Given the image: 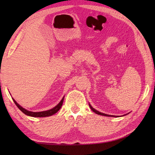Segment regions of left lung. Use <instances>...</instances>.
Returning <instances> with one entry per match:
<instances>
[{"instance_id": "8db88e82", "label": "left lung", "mask_w": 155, "mask_h": 155, "mask_svg": "<svg viewBox=\"0 0 155 155\" xmlns=\"http://www.w3.org/2000/svg\"><path fill=\"white\" fill-rule=\"evenodd\" d=\"M89 107H90V108H91V109L93 110L94 113H95L96 114H100V115H102V116H106V117H114V116H113V115H110V114H104V113H101V112H99V111H98V110H95L94 108H93V107H92V106L91 105L89 104Z\"/></svg>"}]
</instances>
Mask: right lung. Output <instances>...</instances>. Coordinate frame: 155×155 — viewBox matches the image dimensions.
Returning a JSON list of instances; mask_svg holds the SVG:
<instances>
[{
    "label": "right lung",
    "mask_w": 155,
    "mask_h": 155,
    "mask_svg": "<svg viewBox=\"0 0 155 155\" xmlns=\"http://www.w3.org/2000/svg\"><path fill=\"white\" fill-rule=\"evenodd\" d=\"M64 97L62 98V100L61 101L60 103H59L57 106L54 107V108H52L51 110H45V111H41V112H32V111H28L27 110L25 109L24 108H22L21 105H19L17 103H16V101L12 98L13 101L15 103V104L17 106V107L21 110L23 113L28 115V116H31V117H49L51 116V115L55 114L56 113L60 110V108H61L62 103H63V101H64Z\"/></svg>",
    "instance_id": "add662e5"
}]
</instances>
